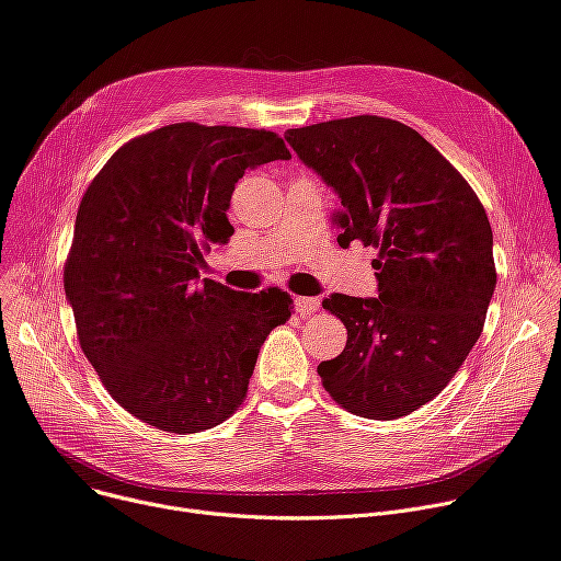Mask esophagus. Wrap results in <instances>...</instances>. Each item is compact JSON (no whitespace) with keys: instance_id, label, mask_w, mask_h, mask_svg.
Instances as JSON below:
<instances>
[{"instance_id":"34e87169","label":"esophagus","mask_w":561,"mask_h":561,"mask_svg":"<svg viewBox=\"0 0 561 561\" xmlns=\"http://www.w3.org/2000/svg\"><path fill=\"white\" fill-rule=\"evenodd\" d=\"M318 307H320L318 297H305V295L295 297V311L300 316H311L313 311H318Z\"/></svg>"}]
</instances>
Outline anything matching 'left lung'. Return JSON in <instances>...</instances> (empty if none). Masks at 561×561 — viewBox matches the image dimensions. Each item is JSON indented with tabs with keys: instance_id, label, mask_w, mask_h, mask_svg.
<instances>
[{
	"instance_id": "obj_1",
	"label": "left lung",
	"mask_w": 561,
	"mask_h": 561,
	"mask_svg": "<svg viewBox=\"0 0 561 561\" xmlns=\"http://www.w3.org/2000/svg\"><path fill=\"white\" fill-rule=\"evenodd\" d=\"M284 139L335 192L339 245L379 248L377 297L322 302L347 329L318 365L354 415L399 420L435 399L476 345L496 288L494 237L467 180L417 130L383 117L290 128Z\"/></svg>"
}]
</instances>
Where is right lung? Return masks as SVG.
I'll return each mask as SVG.
<instances>
[{
    "instance_id": "add662e5",
    "label": "right lung",
    "mask_w": 561,
    "mask_h": 561,
    "mask_svg": "<svg viewBox=\"0 0 561 561\" xmlns=\"http://www.w3.org/2000/svg\"><path fill=\"white\" fill-rule=\"evenodd\" d=\"M288 158L271 130L184 122L124 144L88 186L65 295L83 354L137 420L198 433L241 405L290 295L232 290L198 268L203 250L234 234L228 209L243 173Z\"/></svg>"
}]
</instances>
